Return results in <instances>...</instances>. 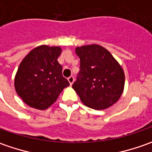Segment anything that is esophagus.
<instances>
[{
    "label": "esophagus",
    "instance_id": "1",
    "mask_svg": "<svg viewBox=\"0 0 152 152\" xmlns=\"http://www.w3.org/2000/svg\"><path fill=\"white\" fill-rule=\"evenodd\" d=\"M67 80H68V82H69L70 85H73V82H74V78H73V76H70L69 78H67Z\"/></svg>",
    "mask_w": 152,
    "mask_h": 152
}]
</instances>
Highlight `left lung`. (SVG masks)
Segmentation results:
<instances>
[{"label":"left lung","instance_id":"8db88e82","mask_svg":"<svg viewBox=\"0 0 152 152\" xmlns=\"http://www.w3.org/2000/svg\"><path fill=\"white\" fill-rule=\"evenodd\" d=\"M80 71L73 89L86 107L104 110L119 100L124 89V72L106 48L96 44L75 48Z\"/></svg>","mask_w":152,"mask_h":152}]
</instances>
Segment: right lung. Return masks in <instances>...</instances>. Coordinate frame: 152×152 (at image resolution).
<instances>
[{
	"label": "right lung",
	"instance_id": "obj_1",
	"mask_svg": "<svg viewBox=\"0 0 152 152\" xmlns=\"http://www.w3.org/2000/svg\"><path fill=\"white\" fill-rule=\"evenodd\" d=\"M61 53L60 46L42 45L29 51L21 61L15 75V90L30 107L47 109L69 85L57 61Z\"/></svg>",
	"mask_w": 152,
	"mask_h": 152
}]
</instances>
